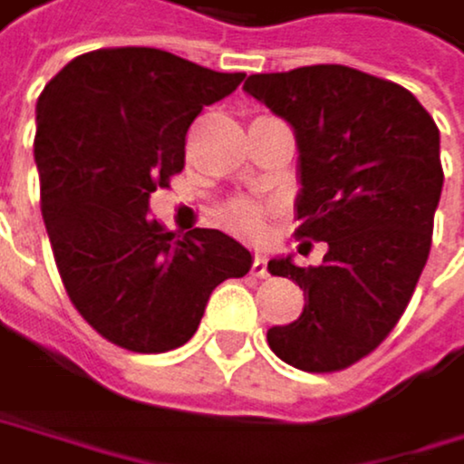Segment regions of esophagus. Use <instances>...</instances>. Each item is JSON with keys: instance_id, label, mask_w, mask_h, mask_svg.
I'll return each instance as SVG.
<instances>
[{"instance_id": "1", "label": "esophagus", "mask_w": 464, "mask_h": 464, "mask_svg": "<svg viewBox=\"0 0 464 464\" xmlns=\"http://www.w3.org/2000/svg\"><path fill=\"white\" fill-rule=\"evenodd\" d=\"M250 273H253L256 278H266V258H264V256H256V258H253Z\"/></svg>"}]
</instances>
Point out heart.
<instances>
[{
  "instance_id": "obj_1",
  "label": "heart",
  "mask_w": 464,
  "mask_h": 464,
  "mask_svg": "<svg viewBox=\"0 0 464 464\" xmlns=\"http://www.w3.org/2000/svg\"><path fill=\"white\" fill-rule=\"evenodd\" d=\"M222 219L227 227H234L242 237H258L261 234V211L250 203H234L222 211Z\"/></svg>"
}]
</instances>
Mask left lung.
<instances>
[{
    "label": "left lung",
    "mask_w": 464,
    "mask_h": 464,
    "mask_svg": "<svg viewBox=\"0 0 464 464\" xmlns=\"http://www.w3.org/2000/svg\"><path fill=\"white\" fill-rule=\"evenodd\" d=\"M245 92L292 124L297 237L328 242L320 266L289 256L266 264L306 297L266 343L297 370H345L384 343L426 266L442 191L440 130L403 85L351 66L250 74Z\"/></svg>",
    "instance_id": "left-lung-1"
}]
</instances>
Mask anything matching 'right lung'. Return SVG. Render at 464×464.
Here are the masks:
<instances>
[{"label":"right lung","instance_id":"add662e5","mask_svg":"<svg viewBox=\"0 0 464 464\" xmlns=\"http://www.w3.org/2000/svg\"><path fill=\"white\" fill-rule=\"evenodd\" d=\"M242 80L119 46L74 58L38 97L41 214L58 273L85 323L119 348H180L211 292L250 270V250L222 230L175 237L147 217L150 194L183 169L188 124Z\"/></svg>","mask_w":464,"mask_h":464}]
</instances>
